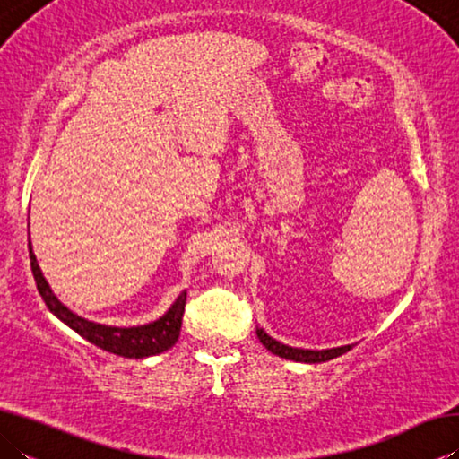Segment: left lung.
Here are the masks:
<instances>
[{"label": "left lung", "mask_w": 459, "mask_h": 459, "mask_svg": "<svg viewBox=\"0 0 459 459\" xmlns=\"http://www.w3.org/2000/svg\"><path fill=\"white\" fill-rule=\"evenodd\" d=\"M257 338L261 340V344L265 346L269 352L281 356V359H287V360H295V362H309V364L328 362L332 359H336V356H342L344 352L352 351V344L328 348V351H306V348H293V346L281 344V342H277L275 338H271L263 328H257Z\"/></svg>", "instance_id": "left-lung-1"}]
</instances>
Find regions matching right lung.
<instances>
[{
  "label": "right lung",
  "mask_w": 459,
  "mask_h": 459,
  "mask_svg": "<svg viewBox=\"0 0 459 459\" xmlns=\"http://www.w3.org/2000/svg\"><path fill=\"white\" fill-rule=\"evenodd\" d=\"M30 247V263H32V273L36 279V287L40 291L46 307L65 322L68 328H73L76 333H81L84 340L91 344L103 348L107 352H113L117 356H126V359H145V356H155L160 352H166L172 348L178 338H180L182 317L186 307V291L178 295V299L172 307L160 317V320L143 324V325H131V328H117V325H105L97 324L71 312L60 299L52 293L48 281H46L40 265H38L36 255L32 251V243L28 240Z\"/></svg>",
  "instance_id": "add662e5"
}]
</instances>
